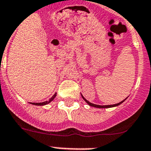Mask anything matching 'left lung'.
<instances>
[{
	"label": "left lung",
	"instance_id": "1",
	"mask_svg": "<svg viewBox=\"0 0 151 151\" xmlns=\"http://www.w3.org/2000/svg\"><path fill=\"white\" fill-rule=\"evenodd\" d=\"M81 96H82V98H83V99L84 101H85L87 103V104H89V106H92V107H94V108H113V107H116V106L119 105V104H121L122 103H123V101H124L125 100H126V99H127V98H126V99H124L123 101H120V102H119V103H117V104H111V105H99V104H92V103L89 102V101H87V100H86V99L85 98H84L83 96H82V95H81Z\"/></svg>",
	"mask_w": 151,
	"mask_h": 151
}]
</instances>
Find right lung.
<instances>
[{
    "instance_id": "right-lung-1",
    "label": "right lung",
    "mask_w": 151,
    "mask_h": 151,
    "mask_svg": "<svg viewBox=\"0 0 151 151\" xmlns=\"http://www.w3.org/2000/svg\"><path fill=\"white\" fill-rule=\"evenodd\" d=\"M55 96H56V93H55V94L53 95V96H52V97L51 98V99H50L49 101H43V102H40V103H31V104H34V105H40V106L46 105V104H49L50 102H51V101H52V100L55 99Z\"/></svg>"
}]
</instances>
